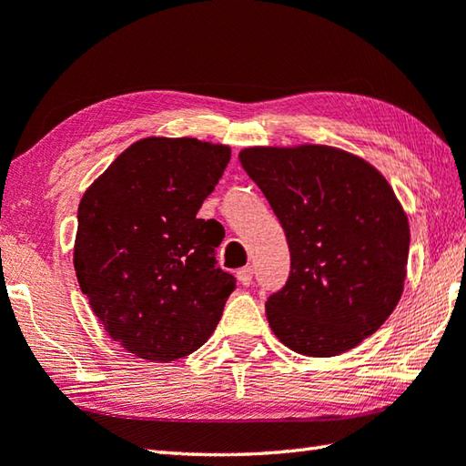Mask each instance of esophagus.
<instances>
[{
    "label": "esophagus",
    "mask_w": 466,
    "mask_h": 466,
    "mask_svg": "<svg viewBox=\"0 0 466 466\" xmlns=\"http://www.w3.org/2000/svg\"><path fill=\"white\" fill-rule=\"evenodd\" d=\"M236 279H238V283L242 287H248L252 283V268L250 267L238 268V273H236Z\"/></svg>",
    "instance_id": "esophagus-1"
}]
</instances>
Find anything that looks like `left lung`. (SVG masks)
<instances>
[{"label":"left lung","mask_w":466,"mask_h":466,"mask_svg":"<svg viewBox=\"0 0 466 466\" xmlns=\"http://www.w3.org/2000/svg\"><path fill=\"white\" fill-rule=\"evenodd\" d=\"M238 158L291 252L289 279L265 303L270 329L306 357L359 346L391 316L408 273L410 224L391 185L324 145L252 147Z\"/></svg>","instance_id":"left-lung-1"}]
</instances>
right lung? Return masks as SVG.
Listing matches in <instances>:
<instances>
[{"label":"right lung","instance_id":"add662e5","mask_svg":"<svg viewBox=\"0 0 466 466\" xmlns=\"http://www.w3.org/2000/svg\"><path fill=\"white\" fill-rule=\"evenodd\" d=\"M230 148L198 138L134 142L83 193L73 265L107 336L152 362L196 352L236 287L216 265L222 228L199 219Z\"/></svg>","mask_w":466,"mask_h":466}]
</instances>
